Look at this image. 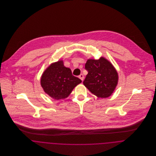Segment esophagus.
Segmentation results:
<instances>
[{
	"instance_id": "1",
	"label": "esophagus",
	"mask_w": 156,
	"mask_h": 156,
	"mask_svg": "<svg viewBox=\"0 0 156 156\" xmlns=\"http://www.w3.org/2000/svg\"><path fill=\"white\" fill-rule=\"evenodd\" d=\"M79 77L81 79V80L82 81H83V79H84V76L82 74H80L79 76Z\"/></svg>"
}]
</instances>
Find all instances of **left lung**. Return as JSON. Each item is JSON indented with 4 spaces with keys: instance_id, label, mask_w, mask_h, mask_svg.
Instances as JSON below:
<instances>
[{
    "instance_id": "left-lung-1",
    "label": "left lung",
    "mask_w": 156,
    "mask_h": 156,
    "mask_svg": "<svg viewBox=\"0 0 156 156\" xmlns=\"http://www.w3.org/2000/svg\"><path fill=\"white\" fill-rule=\"evenodd\" d=\"M88 71L83 85L98 98L111 96L118 82V74L111 62L104 57L89 59L85 64Z\"/></svg>"
}]
</instances>
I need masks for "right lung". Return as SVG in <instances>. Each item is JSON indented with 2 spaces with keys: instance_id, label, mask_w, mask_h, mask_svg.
Instances as JSON below:
<instances>
[{
  "instance_id": "1",
  "label": "right lung",
  "mask_w": 156,
  "mask_h": 156,
  "mask_svg": "<svg viewBox=\"0 0 156 156\" xmlns=\"http://www.w3.org/2000/svg\"><path fill=\"white\" fill-rule=\"evenodd\" d=\"M82 80L72 74L70 68L65 67L62 60L51 64L43 72L41 86L45 92L55 100L68 97Z\"/></svg>"
}]
</instances>
